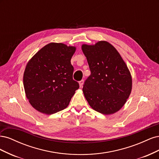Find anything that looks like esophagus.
I'll list each match as a JSON object with an SVG mask.
<instances>
[{
	"label": "esophagus",
	"instance_id": "1",
	"mask_svg": "<svg viewBox=\"0 0 159 159\" xmlns=\"http://www.w3.org/2000/svg\"><path fill=\"white\" fill-rule=\"evenodd\" d=\"M84 80H83L79 81V84H80V88H81V87H82V86H83V85H84Z\"/></svg>",
	"mask_w": 159,
	"mask_h": 159
}]
</instances>
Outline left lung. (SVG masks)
I'll return each instance as SVG.
<instances>
[{"mask_svg":"<svg viewBox=\"0 0 159 159\" xmlns=\"http://www.w3.org/2000/svg\"><path fill=\"white\" fill-rule=\"evenodd\" d=\"M91 75L83 92L90 106L104 115L115 113L126 103L132 89V78L126 64L115 48L106 41L83 44Z\"/></svg>","mask_w":159,"mask_h":159,"instance_id":"left-lung-1","label":"left lung"}]
</instances>
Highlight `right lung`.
Here are the masks:
<instances>
[{
  "label": "right lung",
  "mask_w": 159,
  "mask_h": 159,
  "mask_svg": "<svg viewBox=\"0 0 159 159\" xmlns=\"http://www.w3.org/2000/svg\"><path fill=\"white\" fill-rule=\"evenodd\" d=\"M75 47L50 43L28 62L23 84L26 98L40 113L51 115L68 107L78 82L73 80L71 58Z\"/></svg>",
  "instance_id": "1"
}]
</instances>
